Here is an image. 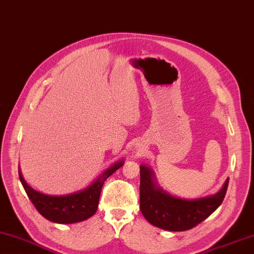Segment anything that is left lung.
<instances>
[{
  "label": "left lung",
  "mask_w": 254,
  "mask_h": 254,
  "mask_svg": "<svg viewBox=\"0 0 254 254\" xmlns=\"http://www.w3.org/2000/svg\"><path fill=\"white\" fill-rule=\"evenodd\" d=\"M229 180L218 193L198 199H182L165 193L156 184L153 173L140 165V210L150 224L169 231L192 229L218 208L224 200Z\"/></svg>",
  "instance_id": "1"
}]
</instances>
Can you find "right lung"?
Returning a JSON list of instances; mask_svg holds the SVG:
<instances>
[{
    "label": "right lung",
    "instance_id": "obj_1",
    "mask_svg": "<svg viewBox=\"0 0 254 254\" xmlns=\"http://www.w3.org/2000/svg\"><path fill=\"white\" fill-rule=\"evenodd\" d=\"M123 163V161H118L113 164L87 189L64 196H50L39 193L27 185L20 171L18 173L26 194L41 216L57 224H74L90 218L96 213L103 184L122 167Z\"/></svg>",
    "mask_w": 254,
    "mask_h": 254
}]
</instances>
